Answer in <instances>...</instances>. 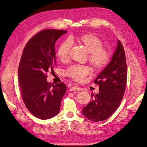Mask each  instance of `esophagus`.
Wrapping results in <instances>:
<instances>
[{"mask_svg": "<svg viewBox=\"0 0 147 147\" xmlns=\"http://www.w3.org/2000/svg\"><path fill=\"white\" fill-rule=\"evenodd\" d=\"M69 90L70 91H80V90H82V88L79 86H73L69 87Z\"/></svg>", "mask_w": 147, "mask_h": 147, "instance_id": "34e87169", "label": "esophagus"}]
</instances>
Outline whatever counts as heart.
Instances as JSON below:
<instances>
[{
    "instance_id": "b5f03b06",
    "label": "heart",
    "mask_w": 147,
    "mask_h": 147,
    "mask_svg": "<svg viewBox=\"0 0 147 147\" xmlns=\"http://www.w3.org/2000/svg\"><path fill=\"white\" fill-rule=\"evenodd\" d=\"M71 42L76 41L89 52L88 60L93 69L100 70L107 64L109 59V52L102 48L103 42L98 36L91 33L81 35L76 38H70ZM69 40H65L59 46L57 56L61 62H67L69 58L71 43ZM90 73L88 67L84 65H73L68 68L65 74L76 82H82Z\"/></svg>"
}]
</instances>
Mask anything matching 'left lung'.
Returning a JSON list of instances; mask_svg holds the SVG:
<instances>
[{
    "label": "left lung",
    "instance_id": "obj_1",
    "mask_svg": "<svg viewBox=\"0 0 147 147\" xmlns=\"http://www.w3.org/2000/svg\"><path fill=\"white\" fill-rule=\"evenodd\" d=\"M126 81L125 52L118 40L111 61L94 80L99 86V93L91 95L92 100L83 108L84 116L90 121L98 122L107 119L113 114L123 99Z\"/></svg>",
    "mask_w": 147,
    "mask_h": 147
}]
</instances>
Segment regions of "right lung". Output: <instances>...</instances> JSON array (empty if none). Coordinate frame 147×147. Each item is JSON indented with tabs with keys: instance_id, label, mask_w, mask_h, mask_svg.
Segmentation results:
<instances>
[{
	"instance_id": "obj_1",
	"label": "right lung",
	"mask_w": 147,
	"mask_h": 147,
	"mask_svg": "<svg viewBox=\"0 0 147 147\" xmlns=\"http://www.w3.org/2000/svg\"><path fill=\"white\" fill-rule=\"evenodd\" d=\"M67 32L41 31L26 43L21 56L18 81L22 98L29 111L40 119H49L59 113L66 92L64 83H49L47 73L54 71L55 65V42Z\"/></svg>"
}]
</instances>
